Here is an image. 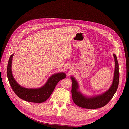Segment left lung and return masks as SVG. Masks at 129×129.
I'll use <instances>...</instances> for the list:
<instances>
[{
    "instance_id": "8db88e82",
    "label": "left lung",
    "mask_w": 129,
    "mask_h": 129,
    "mask_svg": "<svg viewBox=\"0 0 129 129\" xmlns=\"http://www.w3.org/2000/svg\"><path fill=\"white\" fill-rule=\"evenodd\" d=\"M113 56L115 61V70L113 83L109 89L101 95L92 98L84 96L78 91V85L77 81L73 77H71L72 99L74 103L77 106L86 109H97L106 105L112 98L117 91L119 82V64L116 55L113 54Z\"/></svg>"
}]
</instances>
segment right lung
I'll list each match as a JSON object with an SVG mask.
<instances>
[{
	"label": "right lung",
	"mask_w": 129,
	"mask_h": 129,
	"mask_svg": "<svg viewBox=\"0 0 129 129\" xmlns=\"http://www.w3.org/2000/svg\"><path fill=\"white\" fill-rule=\"evenodd\" d=\"M13 54L10 56L7 69V75L12 89L17 95L22 99L32 103H41L48 99L53 92L57 84L65 78L64 73H60L53 75L47 81L46 84L39 89H26L20 86L16 82L12 75L11 63Z\"/></svg>",
	"instance_id": "obj_1"
}]
</instances>
